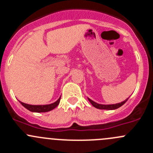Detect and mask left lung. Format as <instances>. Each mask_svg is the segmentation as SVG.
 I'll return each instance as SVG.
<instances>
[{"mask_svg":"<svg viewBox=\"0 0 153 153\" xmlns=\"http://www.w3.org/2000/svg\"><path fill=\"white\" fill-rule=\"evenodd\" d=\"M88 101H90V103H91V104H92L93 106H94L95 108H97V109H100V110H116V109L119 108V107H120L121 106H123V104H125V103L126 102V101H128V99H126V101H123V102L121 103H119V104H108V105H104V104H97V103L94 102L93 101H91V99H89V98H88Z\"/></svg>","mask_w":153,"mask_h":153,"instance_id":"left-lung-1","label":"left lung"}]
</instances>
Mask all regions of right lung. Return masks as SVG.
I'll list each match as a JSON object with an SVG mask.
<instances>
[{"mask_svg": "<svg viewBox=\"0 0 153 153\" xmlns=\"http://www.w3.org/2000/svg\"><path fill=\"white\" fill-rule=\"evenodd\" d=\"M61 97H59V100L56 101L55 103H52L51 104H47V105H30V104H25V103L21 102L22 105L23 107H25L26 109H27L28 110L31 112H36V113H45V112L50 111V110H53L54 108H56L58 105L59 104L60 102Z\"/></svg>", "mask_w": 153, "mask_h": 153, "instance_id": "1", "label": "right lung"}]
</instances>
